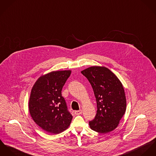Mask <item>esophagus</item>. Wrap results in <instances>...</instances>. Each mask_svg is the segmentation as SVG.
<instances>
[{
  "label": "esophagus",
  "mask_w": 156,
  "mask_h": 156,
  "mask_svg": "<svg viewBox=\"0 0 156 156\" xmlns=\"http://www.w3.org/2000/svg\"><path fill=\"white\" fill-rule=\"evenodd\" d=\"M82 112H83V111H82V110H81V109L78 110V111H75L74 112L75 114V115H77L81 114H82Z\"/></svg>",
  "instance_id": "1"
}]
</instances>
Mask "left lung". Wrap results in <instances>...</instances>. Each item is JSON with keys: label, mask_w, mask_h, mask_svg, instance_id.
<instances>
[{"label": "left lung", "mask_w": 156, "mask_h": 156, "mask_svg": "<svg viewBox=\"0 0 156 156\" xmlns=\"http://www.w3.org/2000/svg\"><path fill=\"white\" fill-rule=\"evenodd\" d=\"M81 73L91 84L97 102L96 117L89 122L90 128L101 133L114 130L126 110V99L121 81L104 66H91Z\"/></svg>", "instance_id": "1"}]
</instances>
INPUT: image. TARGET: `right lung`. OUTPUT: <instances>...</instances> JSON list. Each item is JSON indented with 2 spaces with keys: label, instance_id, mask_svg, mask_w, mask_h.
I'll return each instance as SVG.
<instances>
[{
  "label": "right lung",
  "instance_id": "right-lung-1",
  "mask_svg": "<svg viewBox=\"0 0 156 156\" xmlns=\"http://www.w3.org/2000/svg\"><path fill=\"white\" fill-rule=\"evenodd\" d=\"M70 70L52 71L41 76L32 88L29 109L36 124L51 134H58L70 126L72 115L68 111L62 90Z\"/></svg>",
  "mask_w": 156,
  "mask_h": 156
}]
</instances>
